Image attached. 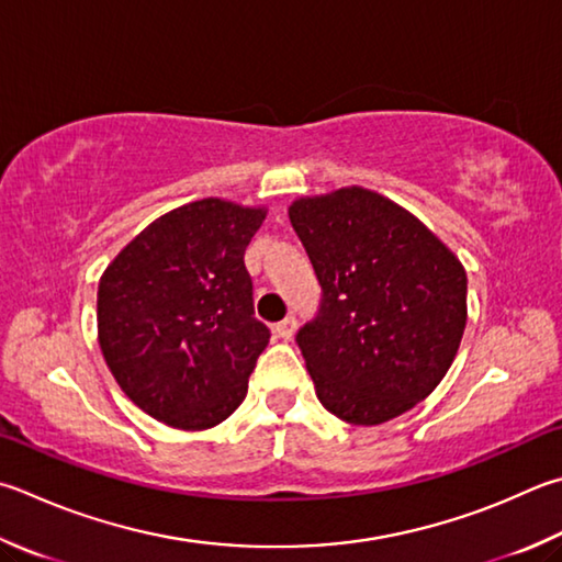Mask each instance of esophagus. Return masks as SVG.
<instances>
[{"instance_id": "34e87169", "label": "esophagus", "mask_w": 562, "mask_h": 562, "mask_svg": "<svg viewBox=\"0 0 562 562\" xmlns=\"http://www.w3.org/2000/svg\"><path fill=\"white\" fill-rule=\"evenodd\" d=\"M294 329H297V319H294L292 314H290V316H284V319H282L278 326H274V331H278L280 339H284V341L292 339V336H294Z\"/></svg>"}]
</instances>
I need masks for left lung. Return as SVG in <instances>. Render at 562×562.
Here are the masks:
<instances>
[{"instance_id": "8db88e82", "label": "left lung", "mask_w": 562, "mask_h": 562, "mask_svg": "<svg viewBox=\"0 0 562 562\" xmlns=\"http://www.w3.org/2000/svg\"><path fill=\"white\" fill-rule=\"evenodd\" d=\"M322 288L300 351L326 411L381 425L425 401L467 324V272L405 209L359 187L290 209Z\"/></svg>"}]
</instances>
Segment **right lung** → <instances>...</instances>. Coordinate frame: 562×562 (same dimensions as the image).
Segmentation results:
<instances>
[{"label": "right lung", "mask_w": 562, "mask_h": 562, "mask_svg": "<svg viewBox=\"0 0 562 562\" xmlns=\"http://www.w3.org/2000/svg\"><path fill=\"white\" fill-rule=\"evenodd\" d=\"M262 218V209L193 201L142 231L100 278V349L155 420L206 430L246 397L270 341L243 260Z\"/></svg>", "instance_id": "right-lung-1"}]
</instances>
